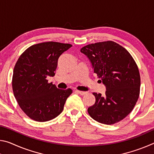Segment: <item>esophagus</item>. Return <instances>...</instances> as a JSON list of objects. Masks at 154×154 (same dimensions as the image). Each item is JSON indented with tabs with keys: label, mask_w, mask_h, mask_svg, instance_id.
<instances>
[{
	"label": "esophagus",
	"mask_w": 154,
	"mask_h": 154,
	"mask_svg": "<svg viewBox=\"0 0 154 154\" xmlns=\"http://www.w3.org/2000/svg\"><path fill=\"white\" fill-rule=\"evenodd\" d=\"M75 92L78 94H79L81 95H85L87 94V92H83V91H79V90H75Z\"/></svg>",
	"instance_id": "1"
}]
</instances>
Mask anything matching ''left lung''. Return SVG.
Here are the masks:
<instances>
[{"instance_id": "left-lung-1", "label": "left lung", "mask_w": 154, "mask_h": 154, "mask_svg": "<svg viewBox=\"0 0 154 154\" xmlns=\"http://www.w3.org/2000/svg\"><path fill=\"white\" fill-rule=\"evenodd\" d=\"M81 52L89 58L94 72L106 86L105 96L93 93L96 102L88 109V113L104 124L122 120L132 111L140 94V74L134 60L111 41L89 44Z\"/></svg>"}]
</instances>
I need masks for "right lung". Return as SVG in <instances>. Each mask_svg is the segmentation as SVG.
Wrapping results in <instances>:
<instances>
[{
  "mask_svg": "<svg viewBox=\"0 0 154 154\" xmlns=\"http://www.w3.org/2000/svg\"><path fill=\"white\" fill-rule=\"evenodd\" d=\"M72 45L44 42L33 45L23 52L14 69L12 88L22 110L30 119L47 122L62 113L71 88L60 90L47 77L55 75L59 57Z\"/></svg>",
  "mask_w": 154,
  "mask_h": 154,
  "instance_id": "1",
  "label": "right lung"
}]
</instances>
